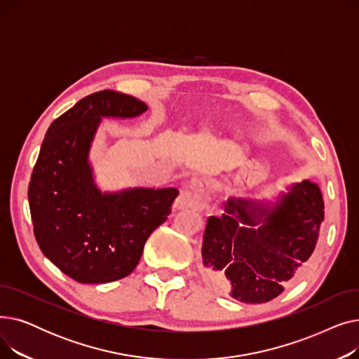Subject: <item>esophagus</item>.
I'll return each mask as SVG.
<instances>
[{"label": "esophagus", "mask_w": 359, "mask_h": 359, "mask_svg": "<svg viewBox=\"0 0 359 359\" xmlns=\"http://www.w3.org/2000/svg\"><path fill=\"white\" fill-rule=\"evenodd\" d=\"M210 202V183L195 177L189 183H187L177 201H176V208L184 210V208H194V210H202Z\"/></svg>", "instance_id": "obj_1"}]
</instances>
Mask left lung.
<instances>
[{
  "instance_id": "8db88e82",
  "label": "left lung",
  "mask_w": 359,
  "mask_h": 359,
  "mask_svg": "<svg viewBox=\"0 0 359 359\" xmlns=\"http://www.w3.org/2000/svg\"><path fill=\"white\" fill-rule=\"evenodd\" d=\"M325 219L318 186L294 183L276 202L229 198L224 212L206 221L203 275L241 303L276 298L303 271Z\"/></svg>"
}]
</instances>
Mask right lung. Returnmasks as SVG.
Returning <instances> with one entry per match:
<instances>
[{"label":"right lung","mask_w":359,"mask_h":359,"mask_svg":"<svg viewBox=\"0 0 359 359\" xmlns=\"http://www.w3.org/2000/svg\"><path fill=\"white\" fill-rule=\"evenodd\" d=\"M148 106L113 90L93 93L49 126L29 183L33 231L42 253L80 284L128 276L149 234L172 211L176 187L102 192L88 163L102 118H137Z\"/></svg>","instance_id":"add662e5"}]
</instances>
